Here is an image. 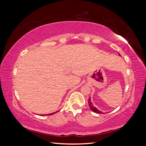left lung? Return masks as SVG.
<instances>
[{
  "label": "left lung",
  "instance_id": "obj_1",
  "mask_svg": "<svg viewBox=\"0 0 146 146\" xmlns=\"http://www.w3.org/2000/svg\"><path fill=\"white\" fill-rule=\"evenodd\" d=\"M119 55H121L119 54ZM88 104H89L91 110H92V111H94V112H95V113H99V114H102V112H101V111H99V110H98V109H97L96 107H94L93 105H92V104L91 103V102L90 99L89 100H88Z\"/></svg>",
  "mask_w": 146,
  "mask_h": 146
}]
</instances>
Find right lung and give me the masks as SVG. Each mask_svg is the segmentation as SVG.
<instances>
[{
	"label": "right lung",
	"mask_w": 146,
	"mask_h": 146,
	"mask_svg": "<svg viewBox=\"0 0 146 146\" xmlns=\"http://www.w3.org/2000/svg\"><path fill=\"white\" fill-rule=\"evenodd\" d=\"M54 114V113H50V114H46V115H52V114ZM42 116H43V115H42Z\"/></svg>",
	"instance_id": "right-lung-1"
}]
</instances>
